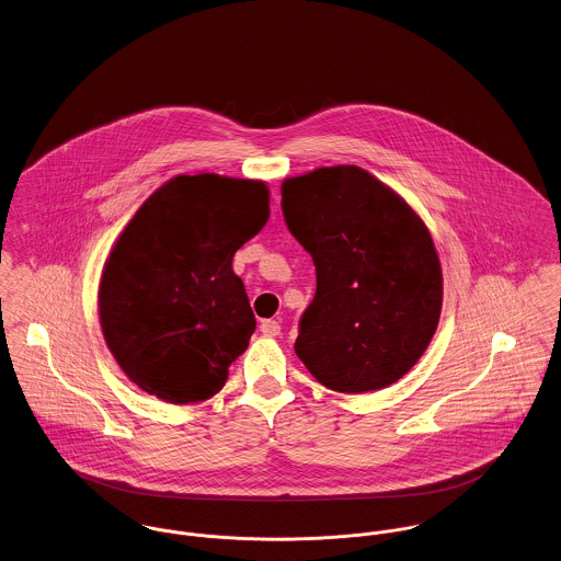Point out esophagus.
<instances>
[{
  "label": "esophagus",
  "instance_id": "esophagus-1",
  "mask_svg": "<svg viewBox=\"0 0 561 561\" xmlns=\"http://www.w3.org/2000/svg\"><path fill=\"white\" fill-rule=\"evenodd\" d=\"M260 331L266 337H277L282 333V324L277 320H262L260 322Z\"/></svg>",
  "mask_w": 561,
  "mask_h": 561
}]
</instances>
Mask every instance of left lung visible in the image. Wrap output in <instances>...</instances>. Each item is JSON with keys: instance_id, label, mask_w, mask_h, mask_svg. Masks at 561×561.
<instances>
[{"instance_id": "8db88e82", "label": "left lung", "mask_w": 561, "mask_h": 561, "mask_svg": "<svg viewBox=\"0 0 561 561\" xmlns=\"http://www.w3.org/2000/svg\"><path fill=\"white\" fill-rule=\"evenodd\" d=\"M282 211L316 266L297 356L337 392L397 382L427 350L442 311V266L423 219L358 167L286 179Z\"/></svg>"}]
</instances>
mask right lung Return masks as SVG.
Listing matches in <instances>:
<instances>
[{
	"label": "right lung",
	"instance_id": "obj_1",
	"mask_svg": "<svg viewBox=\"0 0 561 561\" xmlns=\"http://www.w3.org/2000/svg\"><path fill=\"white\" fill-rule=\"evenodd\" d=\"M266 219L262 181L211 173L174 176L129 219L98 307L106 345L136 387L196 403L226 385L256 331L232 256Z\"/></svg>",
	"mask_w": 561,
	"mask_h": 561
}]
</instances>
